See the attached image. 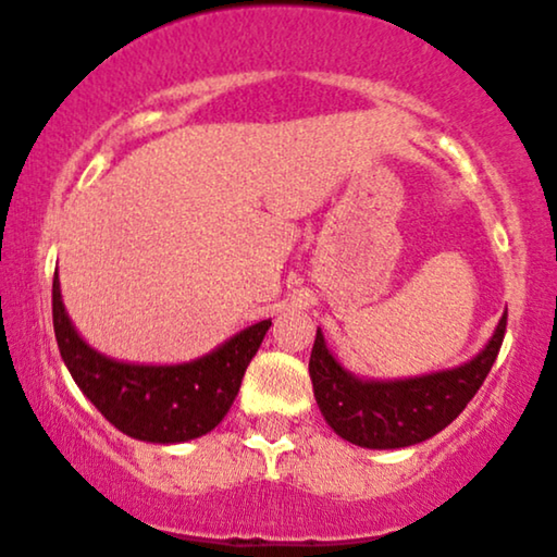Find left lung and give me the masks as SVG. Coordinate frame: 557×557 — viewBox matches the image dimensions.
Listing matches in <instances>:
<instances>
[{
  "label": "left lung",
  "instance_id": "1",
  "mask_svg": "<svg viewBox=\"0 0 557 557\" xmlns=\"http://www.w3.org/2000/svg\"><path fill=\"white\" fill-rule=\"evenodd\" d=\"M506 317L470 363L397 381L358 379L345 371L317 330L308 373L321 414L334 433L363 448H405L433 438L459 418L491 373L504 345Z\"/></svg>",
  "mask_w": 557,
  "mask_h": 557
}]
</instances>
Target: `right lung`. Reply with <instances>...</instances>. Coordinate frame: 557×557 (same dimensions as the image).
<instances>
[{
    "instance_id": "1",
    "label": "right lung",
    "mask_w": 557,
    "mask_h": 557,
    "mask_svg": "<svg viewBox=\"0 0 557 557\" xmlns=\"http://www.w3.org/2000/svg\"><path fill=\"white\" fill-rule=\"evenodd\" d=\"M51 308L59 352L75 384L113 428L150 444H184L210 433L231 410L240 379L272 326L270 319L246 326L191 363L139 366L106 358L79 337L64 311L57 274Z\"/></svg>"
}]
</instances>
